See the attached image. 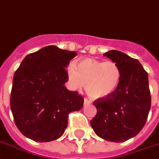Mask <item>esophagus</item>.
<instances>
[{"instance_id": "1", "label": "esophagus", "mask_w": 159, "mask_h": 159, "mask_svg": "<svg viewBox=\"0 0 159 159\" xmlns=\"http://www.w3.org/2000/svg\"><path fill=\"white\" fill-rule=\"evenodd\" d=\"M84 104H85V105H86V104H90V103H91V101L88 100V99H86V98L84 99Z\"/></svg>"}]
</instances>
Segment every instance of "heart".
Here are the masks:
<instances>
[{
    "label": "heart",
    "mask_w": 159,
    "mask_h": 159,
    "mask_svg": "<svg viewBox=\"0 0 159 159\" xmlns=\"http://www.w3.org/2000/svg\"><path fill=\"white\" fill-rule=\"evenodd\" d=\"M69 85L73 90H80L85 84V91L93 100L105 99L117 90L122 72L114 61H102L93 58H84L66 66Z\"/></svg>",
    "instance_id": "1"
}]
</instances>
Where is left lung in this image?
I'll return each instance as SVG.
<instances>
[{"instance_id": "8db88e82", "label": "left lung", "mask_w": 159, "mask_h": 159, "mask_svg": "<svg viewBox=\"0 0 159 159\" xmlns=\"http://www.w3.org/2000/svg\"><path fill=\"white\" fill-rule=\"evenodd\" d=\"M121 69L120 84L111 96L93 102L97 115L91 121L99 137L123 142L138 134L144 126L151 106L148 73L138 59L118 51L104 54Z\"/></svg>"}]
</instances>
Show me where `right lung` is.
<instances>
[{
	"mask_svg": "<svg viewBox=\"0 0 159 159\" xmlns=\"http://www.w3.org/2000/svg\"><path fill=\"white\" fill-rule=\"evenodd\" d=\"M76 52L50 45L25 56L14 74L11 108L15 124L34 142L59 139L66 126L68 114L78 111L84 98L64 85L66 67Z\"/></svg>",
	"mask_w": 159,
	"mask_h": 159,
	"instance_id": "add662e5",
	"label": "right lung"
}]
</instances>
